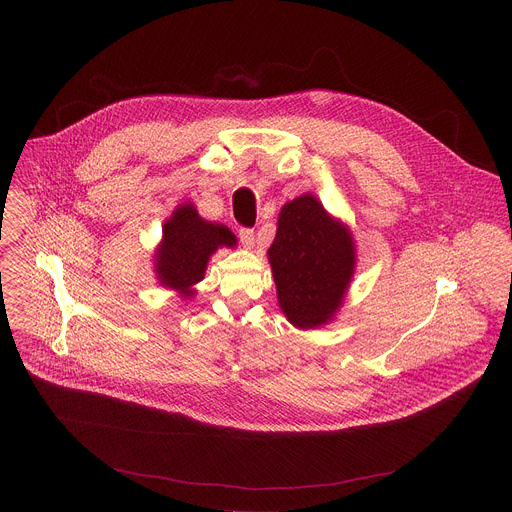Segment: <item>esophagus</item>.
Listing matches in <instances>:
<instances>
[{
  "mask_svg": "<svg viewBox=\"0 0 512 512\" xmlns=\"http://www.w3.org/2000/svg\"><path fill=\"white\" fill-rule=\"evenodd\" d=\"M238 236H240V242L244 244V248H248V250L254 248V240H256V238H254V230H250V228H240V234H238Z\"/></svg>",
  "mask_w": 512,
  "mask_h": 512,
  "instance_id": "1",
  "label": "esophagus"
}]
</instances>
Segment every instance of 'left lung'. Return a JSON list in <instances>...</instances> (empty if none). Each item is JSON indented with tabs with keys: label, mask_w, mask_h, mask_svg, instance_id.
<instances>
[{
	"label": "left lung",
	"mask_w": 512,
	"mask_h": 512,
	"mask_svg": "<svg viewBox=\"0 0 512 512\" xmlns=\"http://www.w3.org/2000/svg\"><path fill=\"white\" fill-rule=\"evenodd\" d=\"M268 262L282 313L307 331L335 321L355 276L357 246L351 228L305 193L282 207Z\"/></svg>",
	"instance_id": "1"
}]
</instances>
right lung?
<instances>
[{"mask_svg": "<svg viewBox=\"0 0 512 512\" xmlns=\"http://www.w3.org/2000/svg\"><path fill=\"white\" fill-rule=\"evenodd\" d=\"M234 246L236 236L228 226L203 219L195 205L185 201L163 222L153 254L155 280L179 297L191 299L197 293L195 286L205 278L211 256L219 248Z\"/></svg>", "mask_w": 512, "mask_h": 512, "instance_id": "1", "label": "right lung"}]
</instances>
